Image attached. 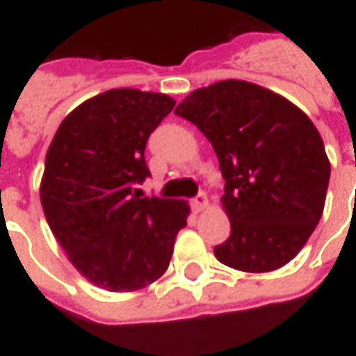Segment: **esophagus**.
I'll return each mask as SVG.
<instances>
[{"label": "esophagus", "instance_id": "34e87169", "mask_svg": "<svg viewBox=\"0 0 356 356\" xmlns=\"http://www.w3.org/2000/svg\"><path fill=\"white\" fill-rule=\"evenodd\" d=\"M191 206H193L196 213H200L202 209L208 208V196H206V193H200L198 196H194L193 200H191Z\"/></svg>", "mask_w": 356, "mask_h": 356}]
</instances>
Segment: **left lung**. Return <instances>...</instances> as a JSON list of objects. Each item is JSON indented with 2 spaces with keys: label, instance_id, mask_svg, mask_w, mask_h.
<instances>
[{
  "label": "left lung",
  "instance_id": "1",
  "mask_svg": "<svg viewBox=\"0 0 356 356\" xmlns=\"http://www.w3.org/2000/svg\"><path fill=\"white\" fill-rule=\"evenodd\" d=\"M175 114L216 150L231 236L213 248L227 267L268 273L305 246L324 211L330 162L303 110L268 89L225 80L193 91Z\"/></svg>",
  "mask_w": 356,
  "mask_h": 356
}]
</instances>
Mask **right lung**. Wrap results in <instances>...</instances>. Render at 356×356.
Here are the masks:
<instances>
[{
  "label": "right lung",
  "mask_w": 356,
  "mask_h": 356,
  "mask_svg": "<svg viewBox=\"0 0 356 356\" xmlns=\"http://www.w3.org/2000/svg\"><path fill=\"white\" fill-rule=\"evenodd\" d=\"M175 101L110 89L58 125L45 156L40 198L58 244L80 275L108 291H135L168 270L188 204L140 198L150 175L145 147Z\"/></svg>",
  "instance_id": "1"
}]
</instances>
